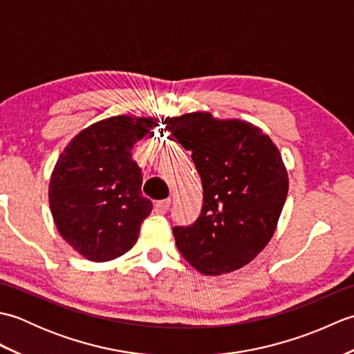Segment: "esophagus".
Returning <instances> with one entry per match:
<instances>
[{
	"instance_id": "obj_1",
	"label": "esophagus",
	"mask_w": 354,
	"mask_h": 354,
	"mask_svg": "<svg viewBox=\"0 0 354 354\" xmlns=\"http://www.w3.org/2000/svg\"><path fill=\"white\" fill-rule=\"evenodd\" d=\"M170 204H171V201H170V199H164V201L156 202L155 207H153V212H155L156 214H164V213H167V209H169Z\"/></svg>"
}]
</instances>
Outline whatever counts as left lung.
I'll return each instance as SVG.
<instances>
[{
    "label": "left lung",
    "instance_id": "1",
    "mask_svg": "<svg viewBox=\"0 0 354 354\" xmlns=\"http://www.w3.org/2000/svg\"><path fill=\"white\" fill-rule=\"evenodd\" d=\"M164 124L192 152L204 189L198 221L173 228L179 252L204 275L246 266L272 239L288 196L280 150L259 126L239 118L196 111Z\"/></svg>",
    "mask_w": 354,
    "mask_h": 354
}]
</instances>
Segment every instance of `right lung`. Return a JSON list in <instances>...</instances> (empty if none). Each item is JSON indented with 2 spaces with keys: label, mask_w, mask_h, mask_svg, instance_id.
Segmentation results:
<instances>
[{
  "label": "right lung",
  "mask_w": 354,
  "mask_h": 354,
  "mask_svg": "<svg viewBox=\"0 0 354 354\" xmlns=\"http://www.w3.org/2000/svg\"><path fill=\"white\" fill-rule=\"evenodd\" d=\"M156 126L155 117L104 118L59 155L48 184L51 216L59 234L86 260L118 259L137 242L152 202L141 194L132 147Z\"/></svg>",
  "instance_id": "add662e5"
}]
</instances>
